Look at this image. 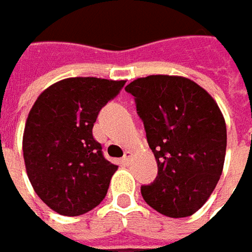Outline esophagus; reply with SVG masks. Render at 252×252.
Returning <instances> with one entry per match:
<instances>
[{
    "mask_svg": "<svg viewBox=\"0 0 252 252\" xmlns=\"http://www.w3.org/2000/svg\"><path fill=\"white\" fill-rule=\"evenodd\" d=\"M131 161V153L130 151H126V154L123 156V158H122V162L123 164H126V165H129Z\"/></svg>",
    "mask_w": 252,
    "mask_h": 252,
    "instance_id": "1",
    "label": "esophagus"
}]
</instances>
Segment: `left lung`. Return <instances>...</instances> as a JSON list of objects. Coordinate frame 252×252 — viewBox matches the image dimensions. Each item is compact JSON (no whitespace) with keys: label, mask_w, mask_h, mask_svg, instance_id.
<instances>
[{"label":"left lung","mask_w":252,"mask_h":252,"mask_svg":"<svg viewBox=\"0 0 252 252\" xmlns=\"http://www.w3.org/2000/svg\"><path fill=\"white\" fill-rule=\"evenodd\" d=\"M126 91L136 99L158 175L141 187L143 199L168 218H187L202 208L218 185L226 157L227 130L216 101L179 75H149Z\"/></svg>","instance_id":"left-lung-1"}]
</instances>
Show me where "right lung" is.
<instances>
[{
    "label": "right lung",
    "instance_id": "1",
    "mask_svg": "<svg viewBox=\"0 0 252 252\" xmlns=\"http://www.w3.org/2000/svg\"><path fill=\"white\" fill-rule=\"evenodd\" d=\"M125 83L65 78L46 88L29 111L22 139L26 174L37 196L59 215H84L106 196L118 165L105 160L92 127Z\"/></svg>",
    "mask_w": 252,
    "mask_h": 252
}]
</instances>
